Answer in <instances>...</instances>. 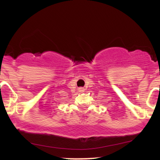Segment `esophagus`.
<instances>
[{"label":"esophagus","instance_id":"34e87169","mask_svg":"<svg viewBox=\"0 0 160 160\" xmlns=\"http://www.w3.org/2000/svg\"><path fill=\"white\" fill-rule=\"evenodd\" d=\"M80 92H82V91H83L84 89H82V88H81V89H80Z\"/></svg>","mask_w":160,"mask_h":160}]
</instances>
